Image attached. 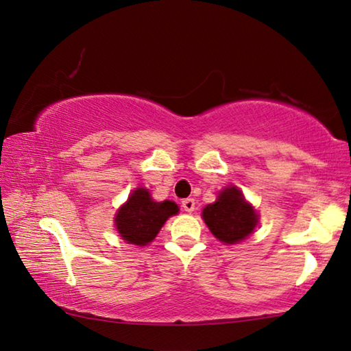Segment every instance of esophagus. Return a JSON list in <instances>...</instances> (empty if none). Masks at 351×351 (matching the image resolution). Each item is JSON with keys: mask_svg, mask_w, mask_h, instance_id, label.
Masks as SVG:
<instances>
[{"mask_svg": "<svg viewBox=\"0 0 351 351\" xmlns=\"http://www.w3.org/2000/svg\"><path fill=\"white\" fill-rule=\"evenodd\" d=\"M181 204H182V209H184L186 213H192V210L195 209V199H193V198L182 199Z\"/></svg>", "mask_w": 351, "mask_h": 351, "instance_id": "esophagus-1", "label": "esophagus"}]
</instances>
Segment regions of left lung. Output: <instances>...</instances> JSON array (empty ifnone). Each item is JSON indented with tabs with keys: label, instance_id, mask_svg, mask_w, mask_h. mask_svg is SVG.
<instances>
[{
	"label": "left lung",
	"instance_id": "1",
	"mask_svg": "<svg viewBox=\"0 0 351 351\" xmlns=\"http://www.w3.org/2000/svg\"><path fill=\"white\" fill-rule=\"evenodd\" d=\"M203 219L210 232L225 243L241 242L250 236L258 223L256 210L250 206L242 192L228 187L220 193L217 202L203 209Z\"/></svg>",
	"mask_w": 351,
	"mask_h": 351
}]
</instances>
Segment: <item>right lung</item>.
<instances>
[{"label": "right lung", "instance_id": "right-lung-1", "mask_svg": "<svg viewBox=\"0 0 351 351\" xmlns=\"http://www.w3.org/2000/svg\"><path fill=\"white\" fill-rule=\"evenodd\" d=\"M178 214L173 202H153L147 189H137L121 206L115 217V226L128 243L147 245L158 234L165 220Z\"/></svg>", "mask_w": 351, "mask_h": 351}]
</instances>
